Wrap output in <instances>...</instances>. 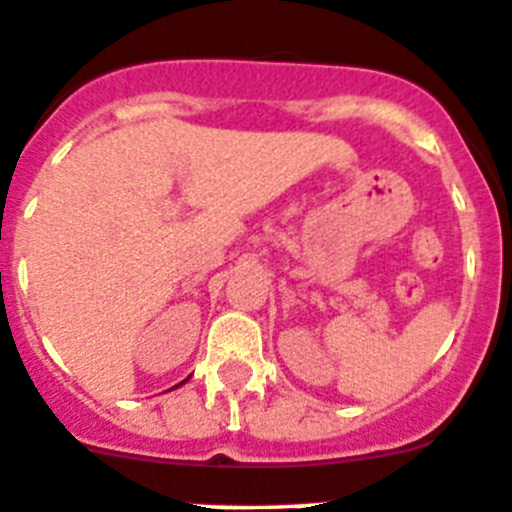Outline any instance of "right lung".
<instances>
[{"label": "right lung", "mask_w": 512, "mask_h": 512, "mask_svg": "<svg viewBox=\"0 0 512 512\" xmlns=\"http://www.w3.org/2000/svg\"><path fill=\"white\" fill-rule=\"evenodd\" d=\"M184 383H186V381H184ZM179 386H181V383H179Z\"/></svg>", "instance_id": "add662e5"}]
</instances>
